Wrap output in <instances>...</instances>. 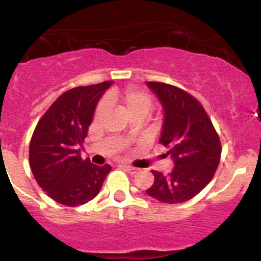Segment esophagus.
I'll list each match as a JSON object with an SVG mask.
<instances>
[{"instance_id": "obj_1", "label": "esophagus", "mask_w": 261, "mask_h": 261, "mask_svg": "<svg viewBox=\"0 0 261 261\" xmlns=\"http://www.w3.org/2000/svg\"><path fill=\"white\" fill-rule=\"evenodd\" d=\"M121 167H123V168H126V169L128 170V172L131 173V174H135V173H138L139 170V168H135V167H131V165H127V164H121Z\"/></svg>"}]
</instances>
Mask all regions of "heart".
<instances>
[{
    "label": "heart",
    "instance_id": "heart-1",
    "mask_svg": "<svg viewBox=\"0 0 261 261\" xmlns=\"http://www.w3.org/2000/svg\"><path fill=\"white\" fill-rule=\"evenodd\" d=\"M109 99L120 105L128 117L134 115H140L145 117L152 107L151 96L147 92L141 91L139 88H134V87H128L123 91H112L109 94ZM107 110H109L107 99H102L97 106L94 117L99 120L106 115Z\"/></svg>",
    "mask_w": 261,
    "mask_h": 261
}]
</instances>
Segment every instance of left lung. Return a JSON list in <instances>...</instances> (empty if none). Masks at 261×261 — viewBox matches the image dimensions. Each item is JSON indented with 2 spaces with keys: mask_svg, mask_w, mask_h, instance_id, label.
<instances>
[{
  "mask_svg": "<svg viewBox=\"0 0 261 261\" xmlns=\"http://www.w3.org/2000/svg\"><path fill=\"white\" fill-rule=\"evenodd\" d=\"M164 110L159 143L168 147L174 168L168 175L151 170L154 184L146 191L163 203L193 198L211 181L221 158L217 133L202 105L183 89L160 82H146Z\"/></svg>",
  "mask_w": 261,
  "mask_h": 261,
  "instance_id": "obj_1",
  "label": "left lung"
}]
</instances>
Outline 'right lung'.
<instances>
[{
    "label": "right lung",
    "instance_id": "obj_1",
    "mask_svg": "<svg viewBox=\"0 0 261 261\" xmlns=\"http://www.w3.org/2000/svg\"><path fill=\"white\" fill-rule=\"evenodd\" d=\"M107 81L64 92L43 115L34 130L29 150L31 172L40 188L64 206L87 203L99 193L111 165L98 167L81 158L82 143L93 120Z\"/></svg>",
    "mask_w": 261,
    "mask_h": 261
}]
</instances>
